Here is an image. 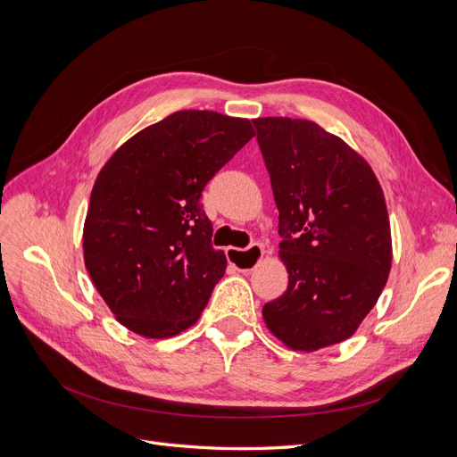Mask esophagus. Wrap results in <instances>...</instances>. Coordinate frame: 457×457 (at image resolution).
Instances as JSON below:
<instances>
[{
  "mask_svg": "<svg viewBox=\"0 0 457 457\" xmlns=\"http://www.w3.org/2000/svg\"><path fill=\"white\" fill-rule=\"evenodd\" d=\"M262 253H265V250H262L261 244H252L250 247H245V250H240V247H227L228 262L240 272L253 270L262 259Z\"/></svg>",
  "mask_w": 457,
  "mask_h": 457,
  "instance_id": "esophagus-1",
  "label": "esophagus"
}]
</instances>
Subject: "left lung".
<instances>
[{"label":"left lung","instance_id":"8db88e82","mask_svg":"<svg viewBox=\"0 0 457 457\" xmlns=\"http://www.w3.org/2000/svg\"><path fill=\"white\" fill-rule=\"evenodd\" d=\"M287 289L262 307L274 337L312 353L349 339L389 278L385 196L370 163L311 120L257 118Z\"/></svg>","mask_w":457,"mask_h":457}]
</instances>
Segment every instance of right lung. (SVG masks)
Masks as SVG:
<instances>
[{
  "label": "right lung",
  "instance_id": "add662e5",
  "mask_svg": "<svg viewBox=\"0 0 457 457\" xmlns=\"http://www.w3.org/2000/svg\"><path fill=\"white\" fill-rule=\"evenodd\" d=\"M253 135L245 118L179 110L133 135L96 175L84 261L121 326L165 339L198 320L227 269L202 190Z\"/></svg>",
  "mask_w": 457,
  "mask_h": 457
}]
</instances>
